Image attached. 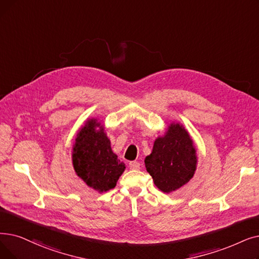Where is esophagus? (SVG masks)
Instances as JSON below:
<instances>
[{
  "label": "esophagus",
  "instance_id": "1",
  "mask_svg": "<svg viewBox=\"0 0 259 259\" xmlns=\"http://www.w3.org/2000/svg\"><path fill=\"white\" fill-rule=\"evenodd\" d=\"M140 166H141V164L139 162H137V161H133V162L129 163L130 169H140Z\"/></svg>",
  "mask_w": 259,
  "mask_h": 259
}]
</instances>
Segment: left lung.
Here are the masks:
<instances>
[{"label": "left lung", "instance_id": "1", "mask_svg": "<svg viewBox=\"0 0 259 259\" xmlns=\"http://www.w3.org/2000/svg\"><path fill=\"white\" fill-rule=\"evenodd\" d=\"M197 163L194 141L180 122L168 125L163 136L155 139L151 153L145 157L146 170L154 185L166 194L187 184L195 175Z\"/></svg>", "mask_w": 259, "mask_h": 259}]
</instances>
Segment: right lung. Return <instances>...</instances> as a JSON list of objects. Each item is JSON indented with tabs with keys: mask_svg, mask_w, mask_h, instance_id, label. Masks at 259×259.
Listing matches in <instances>:
<instances>
[{
	"mask_svg": "<svg viewBox=\"0 0 259 259\" xmlns=\"http://www.w3.org/2000/svg\"><path fill=\"white\" fill-rule=\"evenodd\" d=\"M76 175L98 193L114 188L126 165L112 151L105 126L97 118H89L78 130L72 151Z\"/></svg>",
	"mask_w": 259,
	"mask_h": 259,
	"instance_id": "add662e5",
	"label": "right lung"
}]
</instances>
